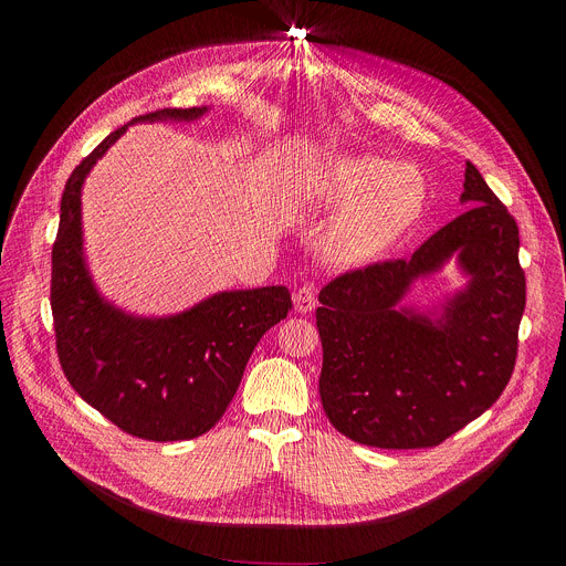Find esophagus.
Segmentation results:
<instances>
[{
    "instance_id": "34e87169",
    "label": "esophagus",
    "mask_w": 566,
    "mask_h": 566,
    "mask_svg": "<svg viewBox=\"0 0 566 566\" xmlns=\"http://www.w3.org/2000/svg\"><path fill=\"white\" fill-rule=\"evenodd\" d=\"M293 307H295V312H301V314L312 312L316 307V293H314V289L312 286H301L298 291H295L293 293Z\"/></svg>"
}]
</instances>
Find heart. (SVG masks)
Instances as JSON below:
<instances>
[{
	"label": "heart",
	"mask_w": 566,
	"mask_h": 566,
	"mask_svg": "<svg viewBox=\"0 0 566 566\" xmlns=\"http://www.w3.org/2000/svg\"><path fill=\"white\" fill-rule=\"evenodd\" d=\"M298 197L314 216L337 213L321 233L323 256L360 268L395 248L422 218L429 188L415 165L335 154L305 174Z\"/></svg>",
	"instance_id": "heart-1"
}]
</instances>
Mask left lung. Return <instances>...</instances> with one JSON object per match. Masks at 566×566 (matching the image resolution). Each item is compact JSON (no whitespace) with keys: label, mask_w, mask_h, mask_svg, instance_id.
Segmentation results:
<instances>
[{"label":"left lung","mask_w":566,"mask_h":566,"mask_svg":"<svg viewBox=\"0 0 566 566\" xmlns=\"http://www.w3.org/2000/svg\"><path fill=\"white\" fill-rule=\"evenodd\" d=\"M461 203L410 259L337 277L318 293V392L331 424L380 450L433 448L478 420L510 382L525 310L518 227L465 163ZM450 260L467 284L433 306L411 286Z\"/></svg>","instance_id":"obj_1"}]
</instances>
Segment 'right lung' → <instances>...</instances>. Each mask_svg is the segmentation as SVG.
I'll list each match as a JSON object with an SVG mask.
<instances>
[{
    "label": "right lung",
    "instance_id": "right-lung-1",
    "mask_svg": "<svg viewBox=\"0 0 566 566\" xmlns=\"http://www.w3.org/2000/svg\"><path fill=\"white\" fill-rule=\"evenodd\" d=\"M211 107L158 109L107 135L71 174L52 248L50 305L56 353L73 390L122 431L156 442L213 429L241 385L259 339L286 318V286L218 291L167 316L114 305L88 271L82 188L133 124H192Z\"/></svg>",
    "mask_w": 566,
    "mask_h": 566
}]
</instances>
